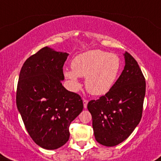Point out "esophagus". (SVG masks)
I'll return each instance as SVG.
<instances>
[{"label":"esophagus","instance_id":"34e87169","mask_svg":"<svg viewBox=\"0 0 161 161\" xmlns=\"http://www.w3.org/2000/svg\"><path fill=\"white\" fill-rule=\"evenodd\" d=\"M87 103H88L87 100H86V99H83V106L85 109L87 107Z\"/></svg>","mask_w":161,"mask_h":161}]
</instances>
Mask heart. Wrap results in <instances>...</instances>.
Masks as SVG:
<instances>
[{
  "label": "heart",
  "mask_w": 161,
  "mask_h": 161,
  "mask_svg": "<svg viewBox=\"0 0 161 161\" xmlns=\"http://www.w3.org/2000/svg\"><path fill=\"white\" fill-rule=\"evenodd\" d=\"M72 70H64V76L74 89L80 86L79 77H86L85 86L90 94L103 95L114 85L121 68V58L115 54L91 50L76 55Z\"/></svg>",
  "instance_id": "1"
}]
</instances>
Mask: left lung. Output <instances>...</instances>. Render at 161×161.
<instances>
[{
	"instance_id": "obj_1",
	"label": "left lung",
	"mask_w": 161,
	"mask_h": 161,
	"mask_svg": "<svg viewBox=\"0 0 161 161\" xmlns=\"http://www.w3.org/2000/svg\"><path fill=\"white\" fill-rule=\"evenodd\" d=\"M124 70L113 87L88 103L95 139L112 147L124 142L142 119L145 79L135 58L125 52Z\"/></svg>"
}]
</instances>
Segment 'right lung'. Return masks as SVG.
Segmentation results:
<instances>
[{
  "mask_svg": "<svg viewBox=\"0 0 161 161\" xmlns=\"http://www.w3.org/2000/svg\"><path fill=\"white\" fill-rule=\"evenodd\" d=\"M68 55L44 47L25 61L19 72L16 106L28 134L45 149L67 143L70 122L83 109L80 96L62 85Z\"/></svg>",
  "mask_w": 161,
  "mask_h": 161,
  "instance_id": "right-lung-1",
  "label": "right lung"
}]
</instances>
